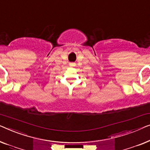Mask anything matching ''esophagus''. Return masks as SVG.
Returning a JSON list of instances; mask_svg holds the SVG:
<instances>
[{"instance_id":"34e87169","label":"esophagus","mask_w":150,"mask_h":150,"mask_svg":"<svg viewBox=\"0 0 150 150\" xmlns=\"http://www.w3.org/2000/svg\"><path fill=\"white\" fill-rule=\"evenodd\" d=\"M69 65H70V67H75V63H73V62H71L69 64Z\"/></svg>"}]
</instances>
